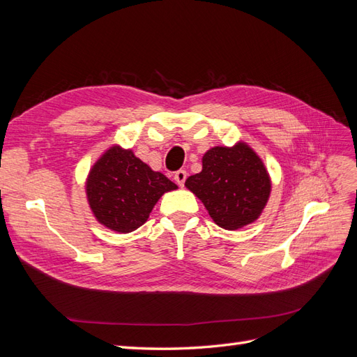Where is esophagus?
Instances as JSON below:
<instances>
[{"instance_id":"esophagus-1","label":"esophagus","mask_w":357,"mask_h":357,"mask_svg":"<svg viewBox=\"0 0 357 357\" xmlns=\"http://www.w3.org/2000/svg\"><path fill=\"white\" fill-rule=\"evenodd\" d=\"M186 177H188V172H186L185 169H178V171H176L174 180H176V183H177L178 186H183V185H185Z\"/></svg>"}]
</instances>
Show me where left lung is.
<instances>
[{
    "instance_id": "8db88e82",
    "label": "left lung",
    "mask_w": 357,
    "mask_h": 357,
    "mask_svg": "<svg viewBox=\"0 0 357 357\" xmlns=\"http://www.w3.org/2000/svg\"><path fill=\"white\" fill-rule=\"evenodd\" d=\"M185 186L195 193L210 218L223 229H238L255 222L269 198L268 171L245 143L213 147L202 158V171Z\"/></svg>"
}]
</instances>
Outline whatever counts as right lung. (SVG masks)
I'll return each mask as SVG.
<instances>
[{
    "label": "right lung",
    "mask_w": 357,
    "mask_h": 357,
    "mask_svg": "<svg viewBox=\"0 0 357 357\" xmlns=\"http://www.w3.org/2000/svg\"><path fill=\"white\" fill-rule=\"evenodd\" d=\"M174 189L176 183L153 171L132 150L119 146L96 160L86 181V195L96 220L121 234L146 223L158 199Z\"/></svg>",
    "instance_id": "obj_1"
}]
</instances>
